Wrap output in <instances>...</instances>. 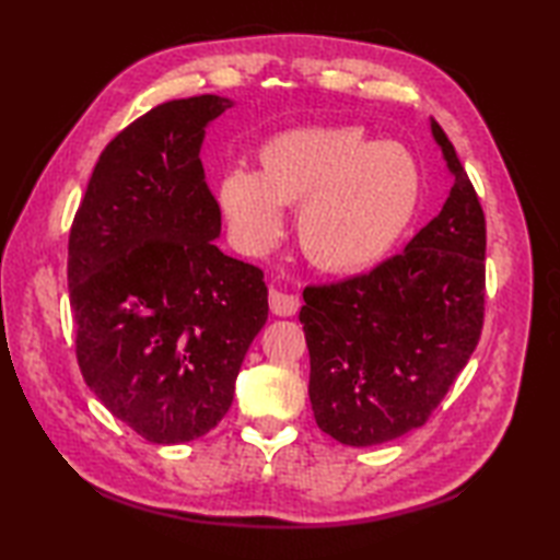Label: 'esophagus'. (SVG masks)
<instances>
[{
  "mask_svg": "<svg viewBox=\"0 0 560 560\" xmlns=\"http://www.w3.org/2000/svg\"><path fill=\"white\" fill-rule=\"evenodd\" d=\"M269 307L273 315L291 317L295 311H299V295L279 291V289H269Z\"/></svg>",
  "mask_w": 560,
  "mask_h": 560,
  "instance_id": "1",
  "label": "esophagus"
}]
</instances>
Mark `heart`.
I'll return each instance as SVG.
<instances>
[{
	"instance_id": "1",
	"label": "heart",
	"mask_w": 560,
	"mask_h": 560,
	"mask_svg": "<svg viewBox=\"0 0 560 560\" xmlns=\"http://www.w3.org/2000/svg\"><path fill=\"white\" fill-rule=\"evenodd\" d=\"M416 201L419 171L407 149L331 127L277 135L259 151V173L233 168L219 183V205L245 253L277 241L279 207L299 205V243L327 271H361L383 259Z\"/></svg>"
}]
</instances>
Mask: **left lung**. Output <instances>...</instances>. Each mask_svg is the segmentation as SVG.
Listing matches in <instances>:
<instances>
[{"label": "left lung", "mask_w": 560, "mask_h": 560, "mask_svg": "<svg viewBox=\"0 0 560 560\" xmlns=\"http://www.w3.org/2000/svg\"><path fill=\"white\" fill-rule=\"evenodd\" d=\"M431 132L455 177L438 217L373 271L303 291L315 421L351 447L423 425L481 337L483 209L433 117Z\"/></svg>", "instance_id": "obj_1"}]
</instances>
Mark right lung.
Instances as JSON below:
<instances>
[{"mask_svg":"<svg viewBox=\"0 0 560 560\" xmlns=\"http://www.w3.org/2000/svg\"><path fill=\"white\" fill-rule=\"evenodd\" d=\"M233 101H168L125 127L93 168L69 231L77 361L115 419L156 445L209 433L269 305L259 267L217 247L205 129Z\"/></svg>","mask_w":560,"mask_h":560,"instance_id":"add662e5","label":"right lung"}]
</instances>
